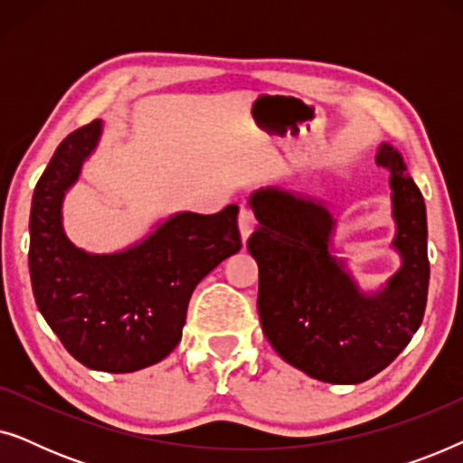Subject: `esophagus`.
Wrapping results in <instances>:
<instances>
[{
	"label": "esophagus",
	"instance_id": "obj_1",
	"mask_svg": "<svg viewBox=\"0 0 463 463\" xmlns=\"http://www.w3.org/2000/svg\"><path fill=\"white\" fill-rule=\"evenodd\" d=\"M255 225H257V221H255V217H252V213L242 208L238 214V230H240V236H242V242H246L250 233L255 232Z\"/></svg>",
	"mask_w": 463,
	"mask_h": 463
}]
</instances>
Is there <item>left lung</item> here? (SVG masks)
I'll return each instance as SVG.
<instances>
[{
  "label": "left lung",
  "mask_w": 463,
  "mask_h": 463,
  "mask_svg": "<svg viewBox=\"0 0 463 463\" xmlns=\"http://www.w3.org/2000/svg\"><path fill=\"white\" fill-rule=\"evenodd\" d=\"M375 162L390 173L392 249L401 268L369 293L335 255L337 221L325 202L280 187H261L249 198L259 227L246 246L259 265L257 309L265 337L282 360L326 383H363L383 371L426 312L423 195L390 143L379 145Z\"/></svg>",
  "instance_id": "8db88e82"
}]
</instances>
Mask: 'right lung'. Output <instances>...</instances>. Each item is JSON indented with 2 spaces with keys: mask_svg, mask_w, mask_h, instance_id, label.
<instances>
[{
  "mask_svg": "<svg viewBox=\"0 0 463 463\" xmlns=\"http://www.w3.org/2000/svg\"><path fill=\"white\" fill-rule=\"evenodd\" d=\"M103 122L75 130L37 181L29 219L35 303L75 360L132 373L160 363L181 341L194 288L242 249L238 206L175 213L118 252H88L62 227V200L97 149Z\"/></svg>",
  "mask_w": 463,
  "mask_h": 463,
  "instance_id": "1",
  "label": "right lung"
}]
</instances>
